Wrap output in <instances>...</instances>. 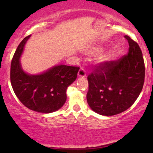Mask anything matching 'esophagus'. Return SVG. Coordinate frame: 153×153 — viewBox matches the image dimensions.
Masks as SVG:
<instances>
[{"instance_id": "34e87169", "label": "esophagus", "mask_w": 153, "mask_h": 153, "mask_svg": "<svg viewBox=\"0 0 153 153\" xmlns=\"http://www.w3.org/2000/svg\"><path fill=\"white\" fill-rule=\"evenodd\" d=\"M78 77H85L86 75V72H85V69L82 68H80V69L79 70L78 73Z\"/></svg>"}]
</instances>
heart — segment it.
<instances>
[{
  "label": "heart",
  "instance_id": "obj_1",
  "mask_svg": "<svg viewBox=\"0 0 153 153\" xmlns=\"http://www.w3.org/2000/svg\"><path fill=\"white\" fill-rule=\"evenodd\" d=\"M102 52V48L101 47H92L88 51V54H90V55H97V54H101V52ZM113 59V54L111 53H108L106 54H103L100 57L99 62H107L108 61L111 60Z\"/></svg>",
  "mask_w": 153,
  "mask_h": 153
}]
</instances>
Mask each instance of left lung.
I'll return each mask as SVG.
<instances>
[{
    "instance_id": "1",
    "label": "left lung",
    "mask_w": 153,
    "mask_h": 153,
    "mask_svg": "<svg viewBox=\"0 0 153 153\" xmlns=\"http://www.w3.org/2000/svg\"><path fill=\"white\" fill-rule=\"evenodd\" d=\"M129 52L117 60L101 62L88 75L87 101L93 111L103 116L118 114L129 108L141 93L145 62L138 44L129 36Z\"/></svg>"
}]
</instances>
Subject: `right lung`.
Returning <instances> with one entry per match:
<instances>
[{"label":"right lung","instance_id":"add662e5","mask_svg":"<svg viewBox=\"0 0 153 153\" xmlns=\"http://www.w3.org/2000/svg\"><path fill=\"white\" fill-rule=\"evenodd\" d=\"M31 35L19 44L10 64V82L16 96L26 107L47 114L65 103L66 90L77 78L79 67L57 65L40 75H29L22 70L20 57Z\"/></svg>","mask_w":153,"mask_h":153}]
</instances>
